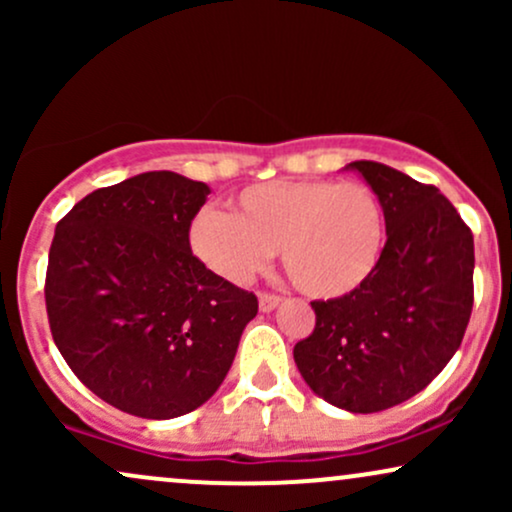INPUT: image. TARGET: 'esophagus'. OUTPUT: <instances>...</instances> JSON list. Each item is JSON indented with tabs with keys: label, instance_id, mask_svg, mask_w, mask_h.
<instances>
[{
	"label": "esophagus",
	"instance_id": "obj_1",
	"mask_svg": "<svg viewBox=\"0 0 512 512\" xmlns=\"http://www.w3.org/2000/svg\"><path fill=\"white\" fill-rule=\"evenodd\" d=\"M279 301H281V298L276 296V293L262 291L260 293V310H264V313H269V310H274L276 305H279Z\"/></svg>",
	"mask_w": 512,
	"mask_h": 512
}]
</instances>
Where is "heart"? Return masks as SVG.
I'll list each match as a JSON object with an SVG mask.
<instances>
[{"mask_svg": "<svg viewBox=\"0 0 512 512\" xmlns=\"http://www.w3.org/2000/svg\"><path fill=\"white\" fill-rule=\"evenodd\" d=\"M383 245V204L351 180L260 182L238 192L233 214L202 209L190 226L192 252L226 281H248L279 250L291 284L322 301L361 289Z\"/></svg>", "mask_w": 512, "mask_h": 512, "instance_id": "heart-1", "label": "heart"}]
</instances>
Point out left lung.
Masks as SVG:
<instances>
[{"instance_id": "1", "label": "left lung", "mask_w": 512, "mask_h": 512, "mask_svg": "<svg viewBox=\"0 0 512 512\" xmlns=\"http://www.w3.org/2000/svg\"><path fill=\"white\" fill-rule=\"evenodd\" d=\"M383 204L387 240L361 289L313 301L315 330L293 358L315 395L373 414L407 402L460 349L474 303V238L438 187L354 161Z\"/></svg>"}]
</instances>
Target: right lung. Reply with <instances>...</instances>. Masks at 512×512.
I'll use <instances>...</instances> for the list:
<instances>
[{
  "label": "right lung",
  "instance_id": "add662e5",
  "mask_svg": "<svg viewBox=\"0 0 512 512\" xmlns=\"http://www.w3.org/2000/svg\"><path fill=\"white\" fill-rule=\"evenodd\" d=\"M204 182L151 170L101 187L57 223L45 305L76 378L115 409L175 419L219 390L257 296L192 255Z\"/></svg>",
  "mask_w": 512,
  "mask_h": 512
}]
</instances>
